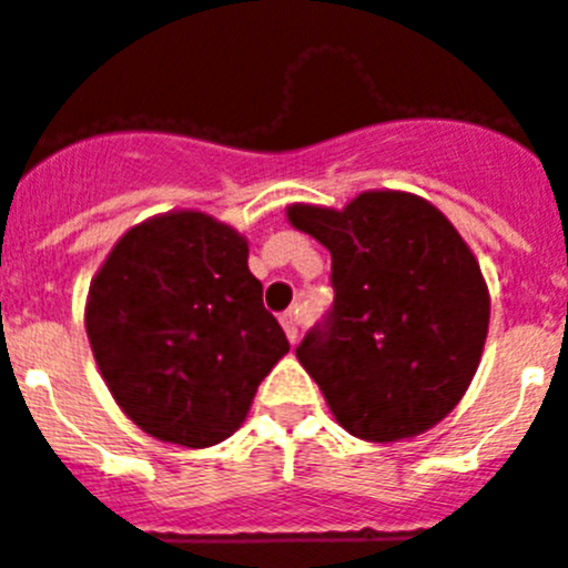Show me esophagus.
I'll use <instances>...</instances> for the list:
<instances>
[{
  "label": "esophagus",
  "mask_w": 568,
  "mask_h": 568,
  "mask_svg": "<svg viewBox=\"0 0 568 568\" xmlns=\"http://www.w3.org/2000/svg\"><path fill=\"white\" fill-rule=\"evenodd\" d=\"M280 324H283L285 335H288L291 344H296V338H300V316H296V311H288L280 316Z\"/></svg>",
  "instance_id": "34e87169"
}]
</instances>
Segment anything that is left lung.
<instances>
[{"instance_id": "obj_1", "label": "left lung", "mask_w": 568, "mask_h": 568, "mask_svg": "<svg viewBox=\"0 0 568 568\" xmlns=\"http://www.w3.org/2000/svg\"><path fill=\"white\" fill-rule=\"evenodd\" d=\"M285 216L333 255V311L296 357L335 422L374 444L436 427L475 379L491 318L469 244L407 191H363L341 211L296 202Z\"/></svg>"}]
</instances>
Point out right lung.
Returning a JSON list of instances; mask_svg holds the SVG:
<instances>
[{"mask_svg": "<svg viewBox=\"0 0 568 568\" xmlns=\"http://www.w3.org/2000/svg\"><path fill=\"white\" fill-rule=\"evenodd\" d=\"M246 261L235 227L169 211L126 230L93 274V361L115 405L158 442L205 449L233 436L288 352Z\"/></svg>", "mask_w": 568, "mask_h": 568, "instance_id": "add662e5", "label": "right lung"}]
</instances>
